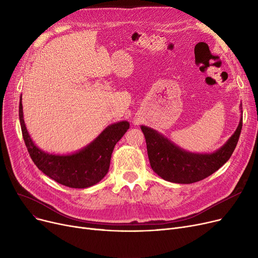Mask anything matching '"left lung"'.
<instances>
[{
  "instance_id": "obj_1",
  "label": "left lung",
  "mask_w": 258,
  "mask_h": 258,
  "mask_svg": "<svg viewBox=\"0 0 258 258\" xmlns=\"http://www.w3.org/2000/svg\"><path fill=\"white\" fill-rule=\"evenodd\" d=\"M242 126L239 124L228 142L210 155L185 153L171 141L152 128L141 126L145 136L147 155L153 170L162 179L180 184H190L209 177L221 168L233 154Z\"/></svg>"
}]
</instances>
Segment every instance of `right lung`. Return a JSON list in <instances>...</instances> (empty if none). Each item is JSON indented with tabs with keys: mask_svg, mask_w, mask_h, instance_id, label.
Returning <instances> with one entry per match:
<instances>
[{
	"mask_svg": "<svg viewBox=\"0 0 258 258\" xmlns=\"http://www.w3.org/2000/svg\"><path fill=\"white\" fill-rule=\"evenodd\" d=\"M19 115L23 138L34 164L52 180L71 188H87L103 179L110 168L116 143L130 127L126 121L118 122L107 126L84 151L70 156H54L38 150L32 142L25 126L22 102Z\"/></svg>",
	"mask_w": 258,
	"mask_h": 258,
	"instance_id": "1",
	"label": "right lung"
}]
</instances>
